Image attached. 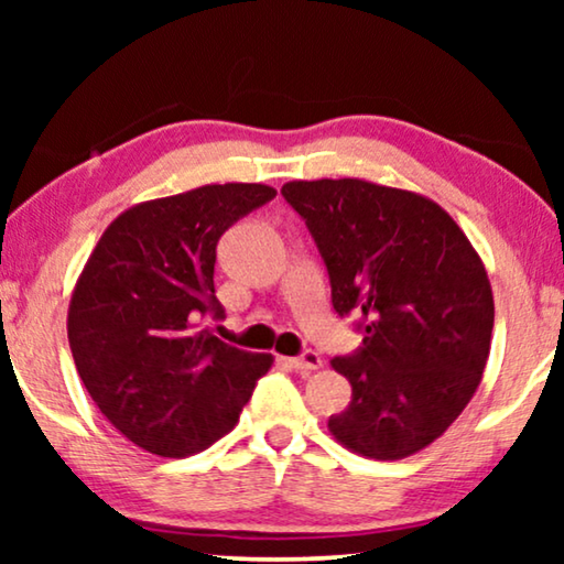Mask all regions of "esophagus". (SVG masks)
Returning a JSON list of instances; mask_svg holds the SVG:
<instances>
[{
  "instance_id": "34e87169",
  "label": "esophagus",
  "mask_w": 564,
  "mask_h": 564,
  "mask_svg": "<svg viewBox=\"0 0 564 564\" xmlns=\"http://www.w3.org/2000/svg\"><path fill=\"white\" fill-rule=\"evenodd\" d=\"M290 365L297 369V372H303V375H311V372H315V369H321L323 367V359L318 357V354L315 351H305L303 357H295V359H290Z\"/></svg>"
}]
</instances>
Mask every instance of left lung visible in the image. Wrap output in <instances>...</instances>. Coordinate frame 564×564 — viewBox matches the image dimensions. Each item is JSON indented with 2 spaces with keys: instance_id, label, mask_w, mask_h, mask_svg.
Returning a JSON list of instances; mask_svg holds the SVG:
<instances>
[{
  "instance_id": "left-lung-1",
  "label": "left lung",
  "mask_w": 564,
  "mask_h": 564,
  "mask_svg": "<svg viewBox=\"0 0 564 564\" xmlns=\"http://www.w3.org/2000/svg\"><path fill=\"white\" fill-rule=\"evenodd\" d=\"M282 195L318 243L336 313L365 321L361 349L330 359L351 382L330 436L369 459L426 449L459 419L488 365L496 305L480 253L419 192L344 176L292 180Z\"/></svg>"
}]
</instances>
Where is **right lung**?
Returning a JSON list of instances; mask_svg holds the SVG:
<instances>
[{
    "mask_svg": "<svg viewBox=\"0 0 564 564\" xmlns=\"http://www.w3.org/2000/svg\"><path fill=\"white\" fill-rule=\"evenodd\" d=\"M269 184H205L149 199L105 228L68 303L76 372L105 419L141 449L189 457L238 423L272 354L236 349L203 326L220 318L215 249Z\"/></svg>",
    "mask_w": 564,
    "mask_h": 564,
    "instance_id": "1",
    "label": "right lung"
}]
</instances>
